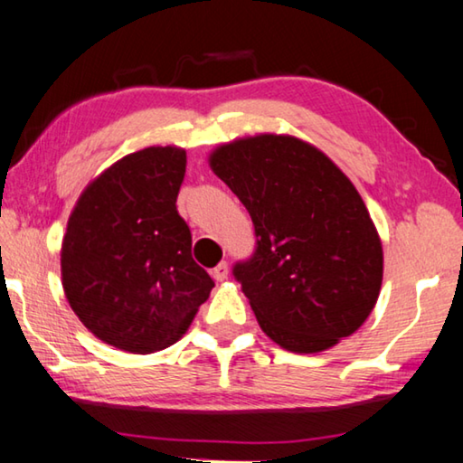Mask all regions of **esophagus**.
Instances as JSON below:
<instances>
[{
    "instance_id": "obj_1",
    "label": "esophagus",
    "mask_w": 463,
    "mask_h": 463,
    "mask_svg": "<svg viewBox=\"0 0 463 463\" xmlns=\"http://www.w3.org/2000/svg\"><path fill=\"white\" fill-rule=\"evenodd\" d=\"M211 275H213L215 281H225L227 275H230V267H227V262H219Z\"/></svg>"
}]
</instances>
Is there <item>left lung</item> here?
I'll return each mask as SVG.
<instances>
[{"mask_svg":"<svg viewBox=\"0 0 463 463\" xmlns=\"http://www.w3.org/2000/svg\"><path fill=\"white\" fill-rule=\"evenodd\" d=\"M209 164L252 217L254 254L233 277L267 336L320 353L359 330L380 298L383 250L336 164L289 135L225 143Z\"/></svg>","mask_w":463,"mask_h":463,"instance_id":"8db88e82","label":"left lung"}]
</instances>
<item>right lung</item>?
I'll return each instance as SVG.
<instances>
[{"label":"right lung","instance_id":"add662e5","mask_svg":"<svg viewBox=\"0 0 463 463\" xmlns=\"http://www.w3.org/2000/svg\"><path fill=\"white\" fill-rule=\"evenodd\" d=\"M186 151L146 147L104 170L81 193L61 248L75 316L128 353H154L184 335L215 283L193 259L176 199Z\"/></svg>","mask_w":463,"mask_h":463}]
</instances>
